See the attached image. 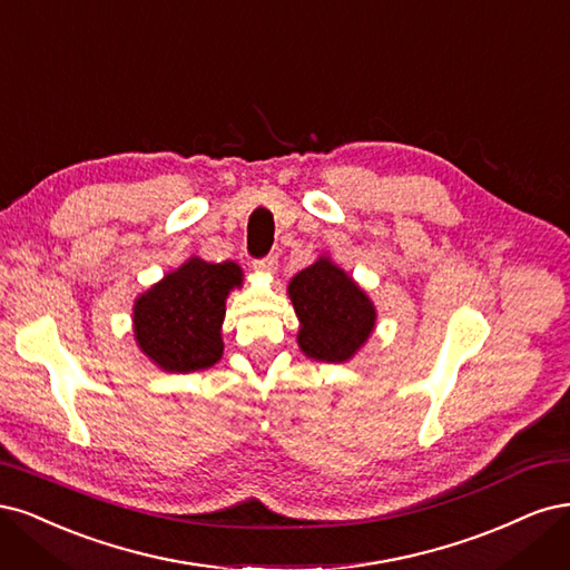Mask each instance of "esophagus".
Listing matches in <instances>:
<instances>
[{
  "label": "esophagus",
  "instance_id": "1",
  "mask_svg": "<svg viewBox=\"0 0 570 570\" xmlns=\"http://www.w3.org/2000/svg\"><path fill=\"white\" fill-rule=\"evenodd\" d=\"M253 267L261 274H274L277 272V258H274V255H267V258H263V261H255Z\"/></svg>",
  "mask_w": 570,
  "mask_h": 570
}]
</instances>
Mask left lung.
Instances as JSON below:
<instances>
[{
    "instance_id": "left-lung-1",
    "label": "left lung",
    "mask_w": 570,
    "mask_h": 570,
    "mask_svg": "<svg viewBox=\"0 0 570 570\" xmlns=\"http://www.w3.org/2000/svg\"><path fill=\"white\" fill-rule=\"evenodd\" d=\"M288 298L301 322L298 347L312 360H353L376 328V305L328 255L291 279Z\"/></svg>"
}]
</instances>
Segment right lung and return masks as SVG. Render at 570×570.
Returning a JSON list of instances; mask_svg holds the SVG:
<instances>
[{"mask_svg":"<svg viewBox=\"0 0 570 570\" xmlns=\"http://www.w3.org/2000/svg\"><path fill=\"white\" fill-rule=\"evenodd\" d=\"M242 286L244 269L236 263L191 255L137 296L132 332L139 351L168 374L208 370L223 357L227 298Z\"/></svg>","mask_w":570,"mask_h":570,"instance_id":"1","label":"right lung"}]
</instances>
